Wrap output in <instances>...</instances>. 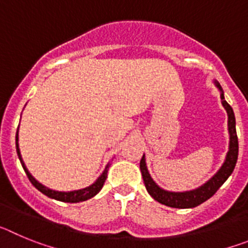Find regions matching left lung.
<instances>
[{"instance_id":"1","label":"left lung","mask_w":248,"mask_h":248,"mask_svg":"<svg viewBox=\"0 0 248 248\" xmlns=\"http://www.w3.org/2000/svg\"><path fill=\"white\" fill-rule=\"evenodd\" d=\"M218 88L221 89L220 84H217ZM221 102H222L223 107L227 110L229 114V131H230V150L227 153L226 160L221 169L216 172L211 180H209L205 185L192 191L187 192H169L165 190L160 189L159 186L153 181L148 172V169L145 165V159L144 155L140 160V170H141V175H143V180L145 184V187L150 196L157 202L163 203V205L170 206V207H175V209H189V207H195V206L200 205V203L205 202L206 200H209L211 196H214L215 192L217 191L225 181L229 179L230 175L232 174L233 169H235L236 163H237L238 156V139L237 134H236V120L235 114L232 110L231 105L225 100L223 98V93H221Z\"/></svg>"}]
</instances>
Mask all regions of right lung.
Listing matches in <instances>:
<instances>
[{
  "label": "right lung",
  "instance_id": "obj_1",
  "mask_svg": "<svg viewBox=\"0 0 248 248\" xmlns=\"http://www.w3.org/2000/svg\"><path fill=\"white\" fill-rule=\"evenodd\" d=\"M16 149H17V154H18L19 157V161L22 164V168L25 169L26 174H27V177L30 179V181L32 183V185L36 187L37 190L45 194L46 196L50 199H54V200H58V201H63V202H79V201H85L88 200V199L93 198L98 192L102 190L103 185H104L105 180H107V176H108V166L105 168L104 172L98 177V180L91 185L89 187H85V189L82 190H77V191H69V192H59V191H54V190H50L46 186H43L42 184H39L38 181L34 179L32 175L30 174V171L27 170L26 168L25 163H23V160L21 157V153H19V148H18V130H17V134H16Z\"/></svg>",
  "mask_w": 248,
  "mask_h": 248
}]
</instances>
